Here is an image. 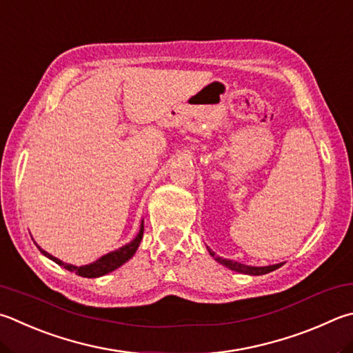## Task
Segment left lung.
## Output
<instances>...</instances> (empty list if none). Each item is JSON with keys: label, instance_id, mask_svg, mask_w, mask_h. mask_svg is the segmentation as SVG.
<instances>
[{"label": "left lung", "instance_id": "1", "mask_svg": "<svg viewBox=\"0 0 353 353\" xmlns=\"http://www.w3.org/2000/svg\"><path fill=\"white\" fill-rule=\"evenodd\" d=\"M208 253L213 256L214 261L219 262L223 267L230 268V270L233 272H238V273H243V274H250V276H259V274H267L273 270H276L281 265H283V262L281 264H274V265H265V267H253V265H245V264H241L238 261H232V259H225V258H221V256H216V253L213 250L208 248Z\"/></svg>", "mask_w": 353, "mask_h": 353}]
</instances>
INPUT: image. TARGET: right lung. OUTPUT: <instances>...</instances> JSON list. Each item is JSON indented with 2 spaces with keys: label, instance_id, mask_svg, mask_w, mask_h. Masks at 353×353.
Instances as JSON below:
<instances>
[{
  "label": "right lung",
  "instance_id": "add662e5",
  "mask_svg": "<svg viewBox=\"0 0 353 353\" xmlns=\"http://www.w3.org/2000/svg\"><path fill=\"white\" fill-rule=\"evenodd\" d=\"M142 238H143V221H142V223H140V230H139L137 236L130 243H126V245L120 247L119 250H114V252L103 254L100 259L91 262V264L81 265V267L66 264V262H63L59 258H55V256L49 254L48 252H44L41 247H38V245L37 247L44 256H46V258H49L50 261H54L55 264L65 267L66 270L74 272L75 274H79V276H83V278H99V276H103V274L114 272L115 268H119L120 265H123L126 261H130L134 256V253L137 252V248L140 245V241H142Z\"/></svg>",
  "mask_w": 353,
  "mask_h": 353
}]
</instances>
